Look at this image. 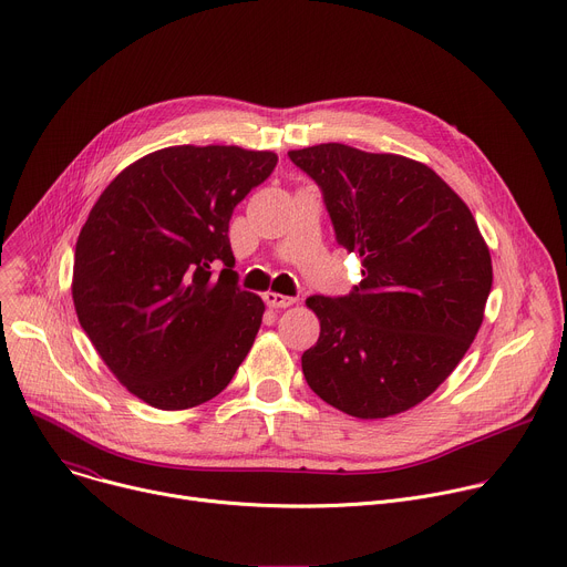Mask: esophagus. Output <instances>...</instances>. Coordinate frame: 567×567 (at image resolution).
Returning <instances> with one entry per match:
<instances>
[{"label": "esophagus", "instance_id": "esophagus-1", "mask_svg": "<svg viewBox=\"0 0 567 567\" xmlns=\"http://www.w3.org/2000/svg\"><path fill=\"white\" fill-rule=\"evenodd\" d=\"M265 302H267L269 307H274V309H285V307L293 305L296 298L282 296V293H276V291H267V293H265Z\"/></svg>", "mask_w": 567, "mask_h": 567}]
</instances>
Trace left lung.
Here are the masks:
<instances>
[{
	"mask_svg": "<svg viewBox=\"0 0 567 567\" xmlns=\"http://www.w3.org/2000/svg\"><path fill=\"white\" fill-rule=\"evenodd\" d=\"M289 158L318 184L337 241L363 265L348 296L307 298L320 337L302 354V374L352 417L409 411L444 383L482 326L494 280L487 241L420 161L343 143Z\"/></svg>",
	"mask_w": 567,
	"mask_h": 567,
	"instance_id": "left-lung-1",
	"label": "left lung"
}]
</instances>
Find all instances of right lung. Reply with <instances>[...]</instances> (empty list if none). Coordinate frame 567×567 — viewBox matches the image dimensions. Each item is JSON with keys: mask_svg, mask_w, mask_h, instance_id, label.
<instances>
[{"mask_svg": "<svg viewBox=\"0 0 567 567\" xmlns=\"http://www.w3.org/2000/svg\"><path fill=\"white\" fill-rule=\"evenodd\" d=\"M276 164L274 152L237 145L156 150L103 190L80 230L78 320L114 377L150 406H199L249 354L265 302L237 287L228 221Z\"/></svg>", "mask_w": 567, "mask_h": 567, "instance_id": "obj_1", "label": "right lung"}]
</instances>
